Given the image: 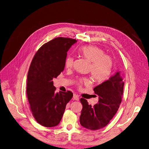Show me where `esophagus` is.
<instances>
[{
	"mask_svg": "<svg viewBox=\"0 0 149 149\" xmlns=\"http://www.w3.org/2000/svg\"><path fill=\"white\" fill-rule=\"evenodd\" d=\"M73 98H74V100H79V97L78 95H77V94H74L73 95Z\"/></svg>",
	"mask_w": 149,
	"mask_h": 149,
	"instance_id": "esophagus-1",
	"label": "esophagus"
}]
</instances>
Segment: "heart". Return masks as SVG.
Here are the masks:
<instances>
[{
	"label": "heart",
	"mask_w": 149,
	"mask_h": 149,
	"mask_svg": "<svg viewBox=\"0 0 149 149\" xmlns=\"http://www.w3.org/2000/svg\"><path fill=\"white\" fill-rule=\"evenodd\" d=\"M79 51L84 58L91 62L90 71L95 81L102 83L110 77L112 70V60L109 56L104 55V52L102 49L97 46H86L82 47ZM74 61L72 56H67L65 61L66 68H72ZM89 83V80L84 78L79 79L78 84L87 85Z\"/></svg>",
	"instance_id": "obj_1"
}]
</instances>
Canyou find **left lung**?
Returning a JSON list of instances; mask_svg holds the SVG:
<instances>
[{"mask_svg": "<svg viewBox=\"0 0 149 149\" xmlns=\"http://www.w3.org/2000/svg\"><path fill=\"white\" fill-rule=\"evenodd\" d=\"M124 82L120 71L102 84L94 87L93 90L99 96L97 104L91 107L86 99L81 98L83 109L79 116L80 124L83 127L96 130L109 124L118 111L122 101Z\"/></svg>", "mask_w": 149, "mask_h": 149, "instance_id": "1", "label": "left lung"}]
</instances>
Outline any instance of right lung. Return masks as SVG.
<instances>
[{
  "instance_id": "add662e5",
  "label": "right lung",
  "mask_w": 149,
  "mask_h": 149,
  "mask_svg": "<svg viewBox=\"0 0 149 149\" xmlns=\"http://www.w3.org/2000/svg\"><path fill=\"white\" fill-rule=\"evenodd\" d=\"M77 42L65 37L52 40L38 50L30 66L26 94L33 116L44 127L59 124L66 105L73 96L70 91L56 93L52 80L63 71L67 52Z\"/></svg>"
}]
</instances>
